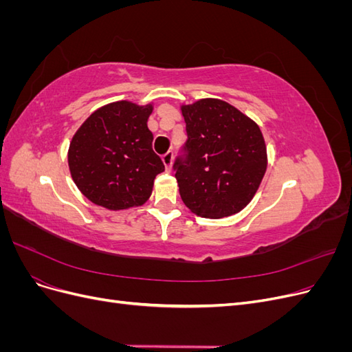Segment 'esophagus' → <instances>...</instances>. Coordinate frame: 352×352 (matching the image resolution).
Returning <instances> with one entry per match:
<instances>
[{
	"label": "esophagus",
	"instance_id": "obj_1",
	"mask_svg": "<svg viewBox=\"0 0 352 352\" xmlns=\"http://www.w3.org/2000/svg\"><path fill=\"white\" fill-rule=\"evenodd\" d=\"M163 163H164V166H166V170L172 168V163H173V153H172V151H167V153L163 155Z\"/></svg>",
	"mask_w": 352,
	"mask_h": 352
}]
</instances>
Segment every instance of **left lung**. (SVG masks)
Returning <instances> with one entry per match:
<instances>
[{
  "label": "left lung",
  "mask_w": 352,
  "mask_h": 352,
  "mask_svg": "<svg viewBox=\"0 0 352 352\" xmlns=\"http://www.w3.org/2000/svg\"><path fill=\"white\" fill-rule=\"evenodd\" d=\"M188 141L173 164L179 194L197 216L223 219L250 204L267 168L258 124L229 102L182 105Z\"/></svg>",
  "instance_id": "obj_1"
}]
</instances>
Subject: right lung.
<instances>
[{"instance_id":"obj_1","label":"right lung","mask_w":352,"mask_h":352,"mask_svg":"<svg viewBox=\"0 0 352 352\" xmlns=\"http://www.w3.org/2000/svg\"><path fill=\"white\" fill-rule=\"evenodd\" d=\"M153 104L116 101L95 110L73 135L67 160L73 182L109 210L142 206L164 164L153 151Z\"/></svg>"}]
</instances>
